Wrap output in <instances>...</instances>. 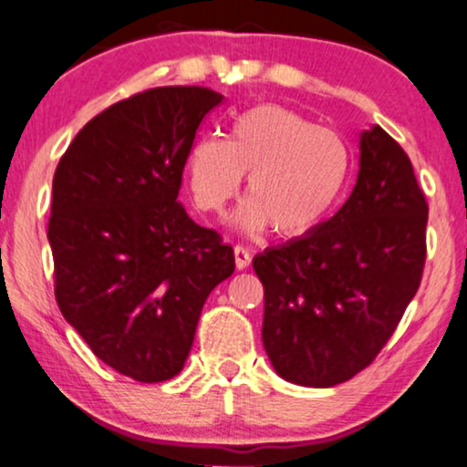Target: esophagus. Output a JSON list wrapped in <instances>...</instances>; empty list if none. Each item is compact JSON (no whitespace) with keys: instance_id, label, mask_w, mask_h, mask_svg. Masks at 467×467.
<instances>
[{"instance_id":"obj_1","label":"esophagus","mask_w":467,"mask_h":467,"mask_svg":"<svg viewBox=\"0 0 467 467\" xmlns=\"http://www.w3.org/2000/svg\"><path fill=\"white\" fill-rule=\"evenodd\" d=\"M234 254H235V267H238V270H246V267L251 265V251H248L246 246L238 244L234 248Z\"/></svg>"}]
</instances>
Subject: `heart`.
<instances>
[{
  "label": "heart",
  "instance_id": "b5f03b06",
  "mask_svg": "<svg viewBox=\"0 0 467 467\" xmlns=\"http://www.w3.org/2000/svg\"><path fill=\"white\" fill-rule=\"evenodd\" d=\"M191 195L221 213L248 176L238 213L246 232L270 227L283 238L310 234L336 208L350 171L344 140L289 108L264 104L242 114L232 138H200L187 157Z\"/></svg>",
  "mask_w": 467,
  "mask_h": 467
}]
</instances>
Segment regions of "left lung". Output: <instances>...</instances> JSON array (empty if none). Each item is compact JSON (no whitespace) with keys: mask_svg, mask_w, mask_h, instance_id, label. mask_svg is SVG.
<instances>
[{"mask_svg":"<svg viewBox=\"0 0 467 467\" xmlns=\"http://www.w3.org/2000/svg\"><path fill=\"white\" fill-rule=\"evenodd\" d=\"M344 206L310 234L253 259L265 353L285 380L334 387L376 359L417 293L427 208L404 149L374 125Z\"/></svg>","mask_w":467,"mask_h":467,"instance_id":"obj_1","label":"left lung"}]
</instances>
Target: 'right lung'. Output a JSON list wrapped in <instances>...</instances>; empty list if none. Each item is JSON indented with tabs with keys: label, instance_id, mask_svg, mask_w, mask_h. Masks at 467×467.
<instances>
[{
	"label": "right lung",
	"instance_id": "add662e5",
	"mask_svg": "<svg viewBox=\"0 0 467 467\" xmlns=\"http://www.w3.org/2000/svg\"><path fill=\"white\" fill-rule=\"evenodd\" d=\"M206 87H159L117 101L76 133L53 178L55 297L95 357L138 382L181 372L234 248L178 202Z\"/></svg>",
	"mask_w": 467,
	"mask_h": 467
}]
</instances>
